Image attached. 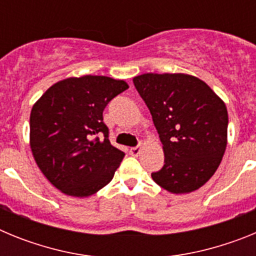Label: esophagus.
Here are the masks:
<instances>
[{"label":"esophagus","instance_id":"esophagus-1","mask_svg":"<svg viewBox=\"0 0 256 256\" xmlns=\"http://www.w3.org/2000/svg\"><path fill=\"white\" fill-rule=\"evenodd\" d=\"M140 152H141V148H130V154L132 156H138Z\"/></svg>","mask_w":256,"mask_h":256}]
</instances>
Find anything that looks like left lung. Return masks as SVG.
<instances>
[{
    "label": "left lung",
    "mask_w": 256,
    "mask_h": 256,
    "mask_svg": "<svg viewBox=\"0 0 256 256\" xmlns=\"http://www.w3.org/2000/svg\"><path fill=\"white\" fill-rule=\"evenodd\" d=\"M133 83L148 108L164 150L151 177L173 194L200 188L216 173L227 146L228 112L212 88L187 74L148 73Z\"/></svg>",
    "instance_id": "obj_1"
}]
</instances>
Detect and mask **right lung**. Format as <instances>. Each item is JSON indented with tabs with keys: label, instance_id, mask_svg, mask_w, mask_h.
<instances>
[{
	"label": "right lung",
	"instance_id": "add662e5",
	"mask_svg": "<svg viewBox=\"0 0 256 256\" xmlns=\"http://www.w3.org/2000/svg\"><path fill=\"white\" fill-rule=\"evenodd\" d=\"M126 88L124 80L108 76L68 78L32 108V152L44 177L65 195L91 196L114 177L126 154L108 141L102 112Z\"/></svg>",
	"mask_w": 256,
	"mask_h": 256
}]
</instances>
